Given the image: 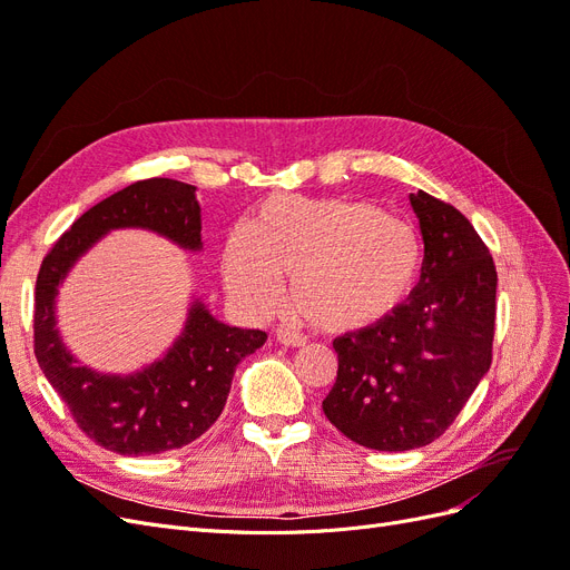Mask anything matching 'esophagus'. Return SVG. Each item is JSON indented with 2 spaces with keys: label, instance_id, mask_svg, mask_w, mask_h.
I'll return each instance as SVG.
<instances>
[{
  "label": "esophagus",
  "instance_id": "34e87169",
  "mask_svg": "<svg viewBox=\"0 0 570 570\" xmlns=\"http://www.w3.org/2000/svg\"><path fill=\"white\" fill-rule=\"evenodd\" d=\"M275 340L285 344V347H302V344L306 342V337L302 333L289 331V327H278V331H275Z\"/></svg>",
  "mask_w": 570,
  "mask_h": 570
}]
</instances>
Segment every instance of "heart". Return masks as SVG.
<instances>
[{"instance_id": "b5f03b06", "label": "heart", "mask_w": 570, "mask_h": 570, "mask_svg": "<svg viewBox=\"0 0 570 570\" xmlns=\"http://www.w3.org/2000/svg\"><path fill=\"white\" fill-rule=\"evenodd\" d=\"M421 268L416 230L352 199H268L223 252L226 285L249 312H275L292 278V302L331 333L390 318L411 297Z\"/></svg>"}]
</instances>
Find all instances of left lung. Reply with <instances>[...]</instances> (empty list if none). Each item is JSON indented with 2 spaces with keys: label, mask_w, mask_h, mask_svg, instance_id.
<instances>
[{
  "label": "left lung",
  "mask_w": 570,
  "mask_h": 570,
  "mask_svg": "<svg viewBox=\"0 0 570 570\" xmlns=\"http://www.w3.org/2000/svg\"><path fill=\"white\" fill-rule=\"evenodd\" d=\"M421 281L406 304L333 342L337 377L323 413L377 452H406L450 428L492 364L497 268L471 220L423 189Z\"/></svg>",
  "instance_id": "obj_1"
}]
</instances>
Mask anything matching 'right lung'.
I'll use <instances>...</instances> for the list:
<instances>
[{"label": "right lung", "mask_w": 570, "mask_h": 570, "mask_svg": "<svg viewBox=\"0 0 570 570\" xmlns=\"http://www.w3.org/2000/svg\"><path fill=\"white\" fill-rule=\"evenodd\" d=\"M114 228H149L185 249H199L195 185L170 178L137 180L73 220L42 258L32 342L42 373L85 435L116 454H161L195 442L216 423L235 366L262 347L266 333L220 323L197 302L174 350L142 373L111 377L78 366L55 327L57 285L76 258Z\"/></svg>", "instance_id": "1"}]
</instances>
